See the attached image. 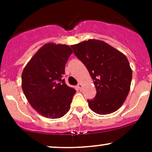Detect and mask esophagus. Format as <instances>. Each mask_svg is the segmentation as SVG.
Returning a JSON list of instances; mask_svg holds the SVG:
<instances>
[{"mask_svg": "<svg viewBox=\"0 0 152 152\" xmlns=\"http://www.w3.org/2000/svg\"><path fill=\"white\" fill-rule=\"evenodd\" d=\"M77 87H78V88H79V90H81V89H82V87H83V85H82L81 83H78V84L77 85Z\"/></svg>", "mask_w": 152, "mask_h": 152, "instance_id": "esophagus-1", "label": "esophagus"}]
</instances>
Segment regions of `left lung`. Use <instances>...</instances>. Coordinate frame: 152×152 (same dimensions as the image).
Returning <instances> with one entry per match:
<instances>
[{"mask_svg":"<svg viewBox=\"0 0 152 152\" xmlns=\"http://www.w3.org/2000/svg\"><path fill=\"white\" fill-rule=\"evenodd\" d=\"M71 47L86 66L96 88L94 99L88 100L90 109L101 115L117 111L128 96L132 78L126 56L100 40L89 39Z\"/></svg>","mask_w":152,"mask_h":152,"instance_id":"left-lung-1","label":"left lung"}]
</instances>
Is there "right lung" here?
I'll use <instances>...</instances> for the list:
<instances>
[{
    "mask_svg": "<svg viewBox=\"0 0 152 152\" xmlns=\"http://www.w3.org/2000/svg\"><path fill=\"white\" fill-rule=\"evenodd\" d=\"M72 53L68 45L46 43L23 71V93L31 106L44 117L61 118L70 109L76 90L66 84L62 76Z\"/></svg>",
    "mask_w": 152,
    "mask_h": 152,
    "instance_id": "add662e5",
    "label": "right lung"
}]
</instances>
